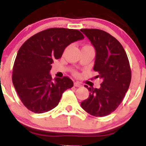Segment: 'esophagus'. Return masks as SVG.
I'll use <instances>...</instances> for the list:
<instances>
[{"label":"esophagus","mask_w":146,"mask_h":146,"mask_svg":"<svg viewBox=\"0 0 146 146\" xmlns=\"http://www.w3.org/2000/svg\"><path fill=\"white\" fill-rule=\"evenodd\" d=\"M74 86L75 87H80V86H82V84L80 83H79L78 82H74Z\"/></svg>","instance_id":"obj_1"}]
</instances>
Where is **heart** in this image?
Wrapping results in <instances>:
<instances>
[{
  "label": "heart",
  "instance_id": "1",
  "mask_svg": "<svg viewBox=\"0 0 146 146\" xmlns=\"http://www.w3.org/2000/svg\"><path fill=\"white\" fill-rule=\"evenodd\" d=\"M83 48H93L91 46H90V45H84V46H83ZM75 74H77V73H75Z\"/></svg>",
  "mask_w": 146,
  "mask_h": 146
}]
</instances>
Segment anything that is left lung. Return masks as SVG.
<instances>
[{
	"instance_id": "1",
	"label": "left lung",
	"mask_w": 146,
	"mask_h": 146,
	"mask_svg": "<svg viewBox=\"0 0 146 146\" xmlns=\"http://www.w3.org/2000/svg\"><path fill=\"white\" fill-rule=\"evenodd\" d=\"M96 51L93 70L102 79L100 88L85 87L89 97L81 103L85 111L95 117H104L117 109L128 91L131 81L130 63L121 43L103 30L82 29Z\"/></svg>"
}]
</instances>
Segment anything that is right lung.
<instances>
[{
  "mask_svg": "<svg viewBox=\"0 0 146 146\" xmlns=\"http://www.w3.org/2000/svg\"><path fill=\"white\" fill-rule=\"evenodd\" d=\"M84 38L76 29L50 28L33 35L19 48L13 66L12 82L21 102L35 113L56 107L62 93L73 86L68 77L53 80L49 71L55 59L71 43Z\"/></svg>",
  "mask_w": 146,
  "mask_h": 146,
  "instance_id": "obj_1",
  "label": "right lung"
}]
</instances>
